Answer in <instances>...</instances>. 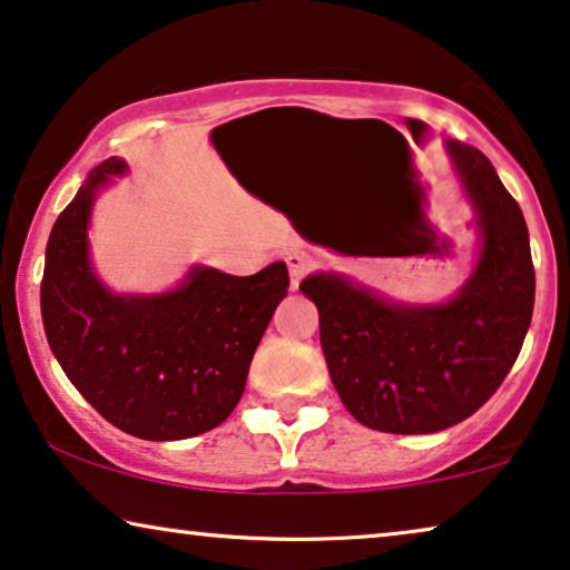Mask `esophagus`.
<instances>
[{
    "mask_svg": "<svg viewBox=\"0 0 570 570\" xmlns=\"http://www.w3.org/2000/svg\"><path fill=\"white\" fill-rule=\"evenodd\" d=\"M286 266H288V278H292V288H296L302 278L307 276V271L312 268V258L307 253H292L286 255Z\"/></svg>",
    "mask_w": 570,
    "mask_h": 570,
    "instance_id": "obj_1",
    "label": "esophagus"
}]
</instances>
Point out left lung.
<instances>
[{
	"instance_id": "1",
	"label": "left lung",
	"mask_w": 570,
	"mask_h": 570,
	"mask_svg": "<svg viewBox=\"0 0 570 570\" xmlns=\"http://www.w3.org/2000/svg\"><path fill=\"white\" fill-rule=\"evenodd\" d=\"M449 155L483 237L454 299L397 304L338 274L299 284L320 312V343L343 405L387 434H434L470 419L507 380L532 323L534 266L522 208L483 151L449 141Z\"/></svg>"
}]
</instances>
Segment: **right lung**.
Instances as JSON below:
<instances>
[{"instance_id":"1","label":"right lung","mask_w":570,"mask_h":570,"mask_svg":"<svg viewBox=\"0 0 570 570\" xmlns=\"http://www.w3.org/2000/svg\"><path fill=\"white\" fill-rule=\"evenodd\" d=\"M95 167L46 245L41 315L48 346L87 403L126 434L175 442L227 421L243 397L255 348L286 296V263L253 276L190 268L155 296L110 294L95 276L87 222L100 186L124 175Z\"/></svg>"}]
</instances>
